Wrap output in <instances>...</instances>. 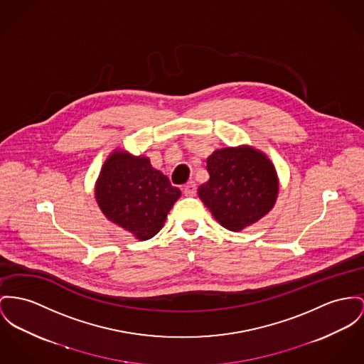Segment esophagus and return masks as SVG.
Segmentation results:
<instances>
[{
  "label": "esophagus",
  "instance_id": "34e87169",
  "mask_svg": "<svg viewBox=\"0 0 364 364\" xmlns=\"http://www.w3.org/2000/svg\"><path fill=\"white\" fill-rule=\"evenodd\" d=\"M182 192L185 193V196H194V194H196V183H194V182H188V183L182 188Z\"/></svg>",
  "mask_w": 364,
  "mask_h": 364
}]
</instances>
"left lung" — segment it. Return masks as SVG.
I'll use <instances>...</instances> for the list:
<instances>
[{
  "label": "left lung",
  "instance_id": "8db88e82",
  "mask_svg": "<svg viewBox=\"0 0 364 364\" xmlns=\"http://www.w3.org/2000/svg\"><path fill=\"white\" fill-rule=\"evenodd\" d=\"M208 182L198 197L219 223L233 232L257 222L273 207L279 182L265 154L251 147H228L207 159Z\"/></svg>",
  "mask_w": 364,
  "mask_h": 364
}]
</instances>
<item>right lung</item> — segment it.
<instances>
[{
    "label": "right lung",
    "mask_w": 364,
    "mask_h": 364,
    "mask_svg": "<svg viewBox=\"0 0 364 364\" xmlns=\"http://www.w3.org/2000/svg\"><path fill=\"white\" fill-rule=\"evenodd\" d=\"M95 196L107 218L136 239L147 240L163 228L181 191L154 170L149 159L116 151L102 167Z\"/></svg>",
    "instance_id": "1"
}]
</instances>
